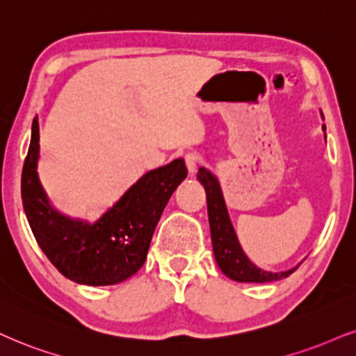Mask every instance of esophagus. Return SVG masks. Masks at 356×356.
Returning <instances> with one entry per match:
<instances>
[{
	"label": "esophagus",
	"mask_w": 356,
	"mask_h": 356,
	"mask_svg": "<svg viewBox=\"0 0 356 356\" xmlns=\"http://www.w3.org/2000/svg\"><path fill=\"white\" fill-rule=\"evenodd\" d=\"M185 161H186V166H188V171L193 175L196 171V168H198L200 161H201V156L198 152H188L185 155Z\"/></svg>",
	"instance_id": "obj_1"
}]
</instances>
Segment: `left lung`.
Instances as JSON below:
<instances>
[{
	"instance_id": "1",
	"label": "left lung",
	"mask_w": 356,
	"mask_h": 356,
	"mask_svg": "<svg viewBox=\"0 0 356 356\" xmlns=\"http://www.w3.org/2000/svg\"><path fill=\"white\" fill-rule=\"evenodd\" d=\"M325 130V127H323ZM201 185L204 186L206 201H208V218L209 229H211V241L214 259H216L219 269L227 277L238 282H272L289 277L297 267L285 272H267L254 266L249 257L245 256L243 248H241L238 236H236L234 227L231 225L229 214H227L225 198H222L221 188H219L218 179L213 177L206 168H200L198 175Z\"/></svg>"
}]
</instances>
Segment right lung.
<instances>
[{
	"label": "right lung",
	"mask_w": 356,
	"mask_h": 356,
	"mask_svg": "<svg viewBox=\"0 0 356 356\" xmlns=\"http://www.w3.org/2000/svg\"><path fill=\"white\" fill-rule=\"evenodd\" d=\"M39 125L33 120L21 177L26 218L39 248L64 277L86 285H112L134 275L147 259L153 231L170 196L186 178L183 158L148 171L95 222L57 213L38 178Z\"/></svg>",
	"instance_id": "add662e5"
}]
</instances>
